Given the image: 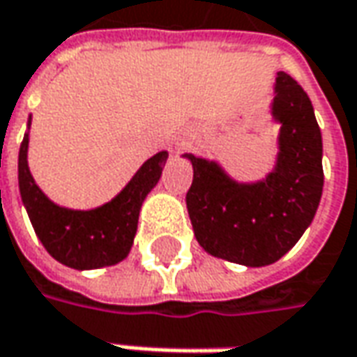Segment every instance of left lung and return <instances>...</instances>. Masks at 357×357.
Masks as SVG:
<instances>
[{
	"instance_id": "8db88e82",
	"label": "left lung",
	"mask_w": 357,
	"mask_h": 357,
	"mask_svg": "<svg viewBox=\"0 0 357 357\" xmlns=\"http://www.w3.org/2000/svg\"><path fill=\"white\" fill-rule=\"evenodd\" d=\"M271 114L280 124L278 154L264 179L243 183L213 160L185 154L193 166L185 203L195 239L229 263H277L312 223L322 197V134L312 102L282 70L275 80Z\"/></svg>"
}]
</instances>
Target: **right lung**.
Here are the masks:
<instances>
[{"mask_svg":"<svg viewBox=\"0 0 357 357\" xmlns=\"http://www.w3.org/2000/svg\"><path fill=\"white\" fill-rule=\"evenodd\" d=\"M29 126L31 116L27 120V128ZM27 150L29 132H25L19 148V193L47 252L59 263L77 271H91L124 261L134 243L142 203L160 181L166 166V150L146 160L114 199L86 211L61 207L39 190L29 172Z\"/></svg>","mask_w":357,"mask_h":357,"instance_id":"1","label":"right lung"}]
</instances>
